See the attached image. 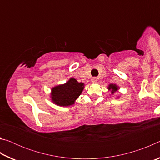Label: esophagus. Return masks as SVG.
Returning a JSON list of instances; mask_svg holds the SVG:
<instances>
[{"label":"esophagus","mask_w":160,"mask_h":160,"mask_svg":"<svg viewBox=\"0 0 160 160\" xmlns=\"http://www.w3.org/2000/svg\"><path fill=\"white\" fill-rule=\"evenodd\" d=\"M97 78H96V77H94V78H92V82L93 83H97Z\"/></svg>","instance_id":"34e87169"}]
</instances>
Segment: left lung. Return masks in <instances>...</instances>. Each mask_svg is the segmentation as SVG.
Returning <instances> with one entry per match:
<instances>
[{
	"label": "left lung",
	"mask_w": 160,
	"mask_h": 160,
	"mask_svg": "<svg viewBox=\"0 0 160 160\" xmlns=\"http://www.w3.org/2000/svg\"><path fill=\"white\" fill-rule=\"evenodd\" d=\"M109 90H112V94H113L115 92H116L118 90V87L116 86V85H113V84H111V85H109Z\"/></svg>",
	"instance_id": "8db88e82"
}]
</instances>
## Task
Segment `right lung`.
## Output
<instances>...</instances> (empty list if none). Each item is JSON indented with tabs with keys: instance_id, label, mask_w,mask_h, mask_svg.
<instances>
[{
	"instance_id": "1",
	"label": "right lung",
	"mask_w": 160,
	"mask_h": 160,
	"mask_svg": "<svg viewBox=\"0 0 160 160\" xmlns=\"http://www.w3.org/2000/svg\"><path fill=\"white\" fill-rule=\"evenodd\" d=\"M84 89V83L78 82L72 78L63 85L54 87L51 90V99L58 106L68 107L74 104Z\"/></svg>"
}]
</instances>
